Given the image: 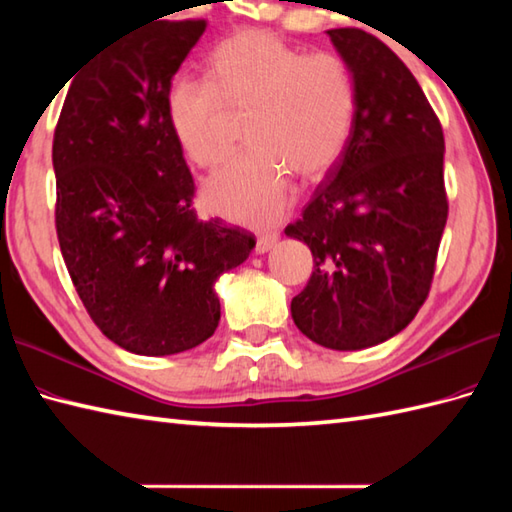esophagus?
<instances>
[{"label":"esophagus","instance_id":"obj_1","mask_svg":"<svg viewBox=\"0 0 512 512\" xmlns=\"http://www.w3.org/2000/svg\"><path fill=\"white\" fill-rule=\"evenodd\" d=\"M279 233L277 231H264L257 235V253H268L270 248L277 244Z\"/></svg>","mask_w":512,"mask_h":512}]
</instances>
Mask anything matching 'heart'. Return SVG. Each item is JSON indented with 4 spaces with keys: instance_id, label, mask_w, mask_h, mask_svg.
Instances as JSON below:
<instances>
[{
    "instance_id": "heart-1",
    "label": "heart",
    "mask_w": 512,
    "mask_h": 512,
    "mask_svg": "<svg viewBox=\"0 0 512 512\" xmlns=\"http://www.w3.org/2000/svg\"><path fill=\"white\" fill-rule=\"evenodd\" d=\"M356 79L341 54L290 46L266 30H242L209 57V81L178 76L167 88V121L182 154L213 169L231 156L228 112L248 116L253 151L206 182L209 209L248 224L277 222L292 178L323 176L350 143Z\"/></svg>"
}]
</instances>
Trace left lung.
<instances>
[{
    "label": "left lung",
    "instance_id": "obj_1",
    "mask_svg": "<svg viewBox=\"0 0 512 512\" xmlns=\"http://www.w3.org/2000/svg\"><path fill=\"white\" fill-rule=\"evenodd\" d=\"M328 35L356 79L354 129L286 235L314 270L290 310L310 341L363 350L405 330L429 297L449 202L444 134L416 76L361 28Z\"/></svg>",
    "mask_w": 512,
    "mask_h": 512
}]
</instances>
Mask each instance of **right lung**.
I'll list each match as a JSON object with an SVG mask.
<instances>
[{
  "label": "right lung",
  "instance_id": "right-lung-1",
  "mask_svg": "<svg viewBox=\"0 0 512 512\" xmlns=\"http://www.w3.org/2000/svg\"><path fill=\"white\" fill-rule=\"evenodd\" d=\"M204 28L160 17L96 50L54 129L63 262L96 328L132 354L169 356L209 339L217 277L255 248L253 233L195 213V182L167 121V88Z\"/></svg>",
  "mask_w": 512,
  "mask_h": 512
}]
</instances>
